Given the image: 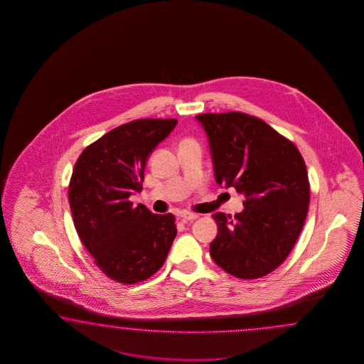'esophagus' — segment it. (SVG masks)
Instances as JSON below:
<instances>
[{"label":"esophagus","mask_w":364,"mask_h":364,"mask_svg":"<svg viewBox=\"0 0 364 364\" xmlns=\"http://www.w3.org/2000/svg\"><path fill=\"white\" fill-rule=\"evenodd\" d=\"M179 217L182 218V220H185V221H193V220H196L198 218V215H195V213H190V212H182Z\"/></svg>","instance_id":"obj_1"}]
</instances>
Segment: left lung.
<instances>
[{
  "mask_svg": "<svg viewBox=\"0 0 364 364\" xmlns=\"http://www.w3.org/2000/svg\"><path fill=\"white\" fill-rule=\"evenodd\" d=\"M196 118L207 132L218 185L245 195L234 218L217 212L213 262L237 279H256L285 262L302 232L309 203L306 164L291 140L242 112Z\"/></svg>",
  "mask_w": 364,
  "mask_h": 364,
  "instance_id": "left-lung-1",
  "label": "left lung"
}]
</instances>
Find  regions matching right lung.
I'll return each instance as SVG.
<instances>
[{
  "mask_svg": "<svg viewBox=\"0 0 364 364\" xmlns=\"http://www.w3.org/2000/svg\"><path fill=\"white\" fill-rule=\"evenodd\" d=\"M176 118H143L121 124L77 157L69 183L74 226L95 264L109 279L134 285L159 271L177 235L171 213L134 207L148 156L177 124Z\"/></svg>",
  "mask_w": 364,
  "mask_h": 364,
  "instance_id": "right-lung-1",
  "label": "right lung"
}]
</instances>
